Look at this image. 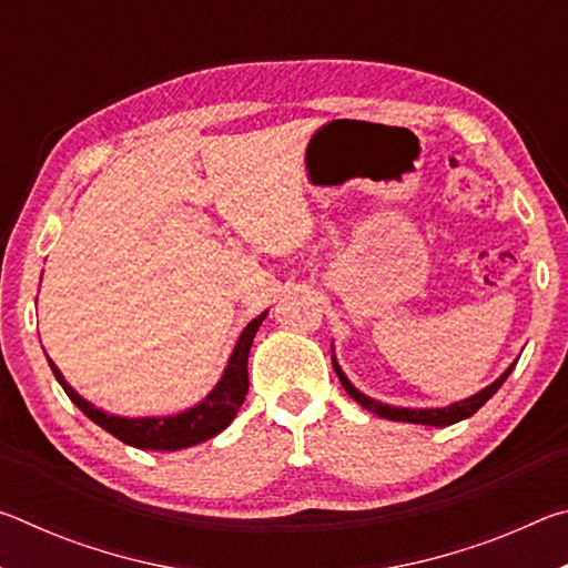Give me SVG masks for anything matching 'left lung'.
<instances>
[{
    "instance_id": "1",
    "label": "left lung",
    "mask_w": 568,
    "mask_h": 568,
    "mask_svg": "<svg viewBox=\"0 0 568 568\" xmlns=\"http://www.w3.org/2000/svg\"><path fill=\"white\" fill-rule=\"evenodd\" d=\"M514 365H516V361H514L511 365H508V368L491 383V386L480 388V390L474 393V396H470V398L450 403V406H446V408H400V406H388V403H381V400H376V398L365 396L363 390L355 388L353 383L348 381V376H345V373H343L338 361H335V353H333L335 376L341 378L345 393H348V396H351L355 403H361L363 408H368L371 413H376V416H381V418L403 420V423H420V426H450V423H458V420H464V418H468V416H474V413H476L480 406H484V403H486L488 398H491L498 388L504 386V381L508 378V373L514 371Z\"/></svg>"
}]
</instances>
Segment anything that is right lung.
Returning <instances> with one entry per match:
<instances>
[{"mask_svg":"<svg viewBox=\"0 0 568 568\" xmlns=\"http://www.w3.org/2000/svg\"><path fill=\"white\" fill-rule=\"evenodd\" d=\"M265 313L257 315V318L250 321L240 338L235 343L233 353H230L227 365L223 376L215 383V388L207 393V396L195 403V406L187 410H180L175 416H145V418H128V416H114V413L102 410L92 406L90 400H84L80 393H77L70 383L64 381L62 371L50 361V368L54 378L64 388L67 396L80 408L84 416L98 423L100 428L108 430L114 438H120L122 444L142 448V450H180L195 444H203V440L217 436L220 430H225L233 418L237 416L240 406H243L245 393H247V355L250 345L257 328H261L265 321Z\"/></svg>","mask_w":568,"mask_h":568,"instance_id":"add662e5","label":"right lung"}]
</instances>
